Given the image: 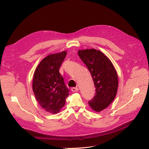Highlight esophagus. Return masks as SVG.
Masks as SVG:
<instances>
[{
  "instance_id": "1",
  "label": "esophagus",
  "mask_w": 149,
  "mask_h": 149,
  "mask_svg": "<svg viewBox=\"0 0 149 149\" xmlns=\"http://www.w3.org/2000/svg\"><path fill=\"white\" fill-rule=\"evenodd\" d=\"M71 90L73 92H76V91L79 90V88L77 87H73L71 88Z\"/></svg>"
}]
</instances>
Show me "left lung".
<instances>
[{
	"label": "left lung",
	"instance_id": "left-lung-1",
	"mask_svg": "<svg viewBox=\"0 0 149 149\" xmlns=\"http://www.w3.org/2000/svg\"><path fill=\"white\" fill-rule=\"evenodd\" d=\"M78 54L91 73L96 88L95 95L88 104L91 109L100 112L115 99L118 90V75L111 61L100 50H79Z\"/></svg>",
	"mask_w": 149,
	"mask_h": 149
}]
</instances>
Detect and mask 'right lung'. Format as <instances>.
<instances>
[{
    "label": "right lung",
    "mask_w": 149,
    "mask_h": 149,
    "mask_svg": "<svg viewBox=\"0 0 149 149\" xmlns=\"http://www.w3.org/2000/svg\"><path fill=\"white\" fill-rule=\"evenodd\" d=\"M66 51L53 54L44 58L34 72L33 90L41 107L52 114L65 106L69 90L59 70L66 56Z\"/></svg>",
    "instance_id": "obj_1"
}]
</instances>
